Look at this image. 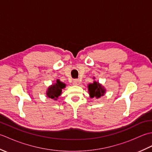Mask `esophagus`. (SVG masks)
<instances>
[{"label": "esophagus", "instance_id": "esophagus-1", "mask_svg": "<svg viewBox=\"0 0 152 152\" xmlns=\"http://www.w3.org/2000/svg\"><path fill=\"white\" fill-rule=\"evenodd\" d=\"M80 83V81L79 80H73V82H72V84L74 86H78Z\"/></svg>", "mask_w": 152, "mask_h": 152}]
</instances>
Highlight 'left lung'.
<instances>
[{"label":"left lung","instance_id":"left-lung-1","mask_svg":"<svg viewBox=\"0 0 152 152\" xmlns=\"http://www.w3.org/2000/svg\"><path fill=\"white\" fill-rule=\"evenodd\" d=\"M88 88L90 97L91 98H99L101 96L104 95V93H105V89H104V87L100 85L99 82L97 83L94 82L93 83H90L88 86Z\"/></svg>","mask_w":152,"mask_h":152}]
</instances>
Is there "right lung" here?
<instances>
[{
	"label": "right lung",
	"instance_id": "add662e5",
	"mask_svg": "<svg viewBox=\"0 0 152 152\" xmlns=\"http://www.w3.org/2000/svg\"><path fill=\"white\" fill-rule=\"evenodd\" d=\"M64 88H65V84L61 82L59 80H57L56 84L50 86L48 88L46 94L49 98L57 100L58 96L61 94L62 89Z\"/></svg>",
	"mask_w": 152,
	"mask_h": 152
}]
</instances>
